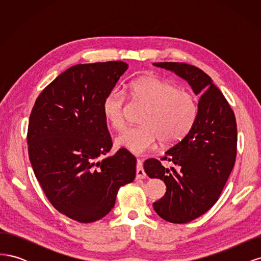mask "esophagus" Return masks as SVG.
Instances as JSON below:
<instances>
[{
	"label": "esophagus",
	"instance_id": "34e87169",
	"mask_svg": "<svg viewBox=\"0 0 261 261\" xmlns=\"http://www.w3.org/2000/svg\"><path fill=\"white\" fill-rule=\"evenodd\" d=\"M136 178L137 179H143L146 178V173L143 168V161L140 159H137V169H136Z\"/></svg>",
	"mask_w": 261,
	"mask_h": 261
}]
</instances>
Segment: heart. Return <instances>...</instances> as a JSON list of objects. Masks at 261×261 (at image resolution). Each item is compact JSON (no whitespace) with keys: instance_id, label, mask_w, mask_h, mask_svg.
<instances>
[{"instance_id":"heart-1","label":"heart","mask_w":261,"mask_h":261,"mask_svg":"<svg viewBox=\"0 0 261 261\" xmlns=\"http://www.w3.org/2000/svg\"><path fill=\"white\" fill-rule=\"evenodd\" d=\"M129 96L146 106L140 126L124 128L115 139L118 147L140 154L153 148L158 141L162 145L176 144L194 126L198 103L191 91L177 89L175 85L147 76L129 85ZM126 97L120 90L110 91L102 103V113L113 128L125 124Z\"/></svg>"}]
</instances>
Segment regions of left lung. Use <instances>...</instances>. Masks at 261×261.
Segmentation results:
<instances>
[{
	"mask_svg": "<svg viewBox=\"0 0 261 261\" xmlns=\"http://www.w3.org/2000/svg\"><path fill=\"white\" fill-rule=\"evenodd\" d=\"M187 81L200 94L198 114L192 129L165 151L161 160L148 159L144 169L150 178L167 185L153 209L171 223H187L206 213L215 204L230 176L236 159L238 128L233 110L211 78L200 68L177 62L153 63Z\"/></svg>",
	"mask_w": 261,
	"mask_h": 261,
	"instance_id": "1",
	"label": "left lung"
}]
</instances>
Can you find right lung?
<instances>
[{
  "mask_svg": "<svg viewBox=\"0 0 261 261\" xmlns=\"http://www.w3.org/2000/svg\"><path fill=\"white\" fill-rule=\"evenodd\" d=\"M128 68L122 61L77 64L45 87L31 111L29 160L46 198L81 223L107 216L136 176V158L112 148L102 103Z\"/></svg>",
  "mask_w": 261,
  "mask_h": 261,
  "instance_id": "1",
  "label": "right lung"
}]
</instances>
